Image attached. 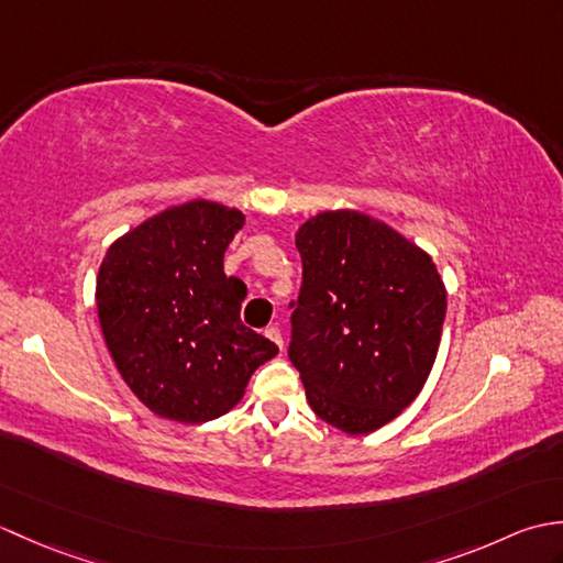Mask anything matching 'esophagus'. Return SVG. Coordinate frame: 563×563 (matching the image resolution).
I'll list each match as a JSON object with an SVG mask.
<instances>
[{
    "label": "esophagus",
    "mask_w": 563,
    "mask_h": 563,
    "mask_svg": "<svg viewBox=\"0 0 563 563\" xmlns=\"http://www.w3.org/2000/svg\"><path fill=\"white\" fill-rule=\"evenodd\" d=\"M263 336H266L268 341H273L275 345H278V349L283 351V333H280V329L278 327H266V329H263Z\"/></svg>",
    "instance_id": "obj_1"
}]
</instances>
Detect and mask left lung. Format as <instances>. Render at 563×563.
I'll use <instances>...</instances> for the list:
<instances>
[{
  "instance_id": "obj_1",
  "label": "left lung",
  "mask_w": 563,
  "mask_h": 563,
  "mask_svg": "<svg viewBox=\"0 0 563 563\" xmlns=\"http://www.w3.org/2000/svg\"><path fill=\"white\" fill-rule=\"evenodd\" d=\"M302 285L288 355L321 421L361 435L409 406L435 363L448 297L435 263L363 212H321L295 236Z\"/></svg>"
}]
</instances>
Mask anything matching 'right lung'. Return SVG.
Wrapping results in <instances>:
<instances>
[{
    "label": "right lung",
    "instance_id": "right-lung-1",
    "mask_svg": "<svg viewBox=\"0 0 563 563\" xmlns=\"http://www.w3.org/2000/svg\"><path fill=\"white\" fill-rule=\"evenodd\" d=\"M244 214L190 200L118 239L97 278L106 345L135 397L157 416L202 423L244 397L278 345L244 327V280L224 251Z\"/></svg>",
    "mask_w": 563,
    "mask_h": 563
}]
</instances>
